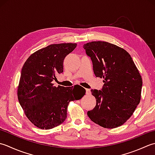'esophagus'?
<instances>
[{
    "label": "esophagus",
    "instance_id": "34e87169",
    "mask_svg": "<svg viewBox=\"0 0 155 155\" xmlns=\"http://www.w3.org/2000/svg\"><path fill=\"white\" fill-rule=\"evenodd\" d=\"M86 94L87 95V94H91V91H90V89H86Z\"/></svg>",
    "mask_w": 155,
    "mask_h": 155
}]
</instances>
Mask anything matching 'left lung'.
<instances>
[{
    "mask_svg": "<svg viewBox=\"0 0 155 155\" xmlns=\"http://www.w3.org/2000/svg\"><path fill=\"white\" fill-rule=\"evenodd\" d=\"M96 77L103 78L102 90H91L96 105L87 112L96 124L114 128L130 118L139 104L143 80L130 55L122 47L106 41L84 44Z\"/></svg>",
    "mask_w": 155,
    "mask_h": 155,
    "instance_id": "obj_1",
    "label": "left lung"
}]
</instances>
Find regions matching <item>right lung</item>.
<instances>
[{"label":"right lung","instance_id":"right-lung-1","mask_svg":"<svg viewBox=\"0 0 155 155\" xmlns=\"http://www.w3.org/2000/svg\"><path fill=\"white\" fill-rule=\"evenodd\" d=\"M76 46L70 43L51 44L33 53L25 62L18 100L25 116L37 128L47 130L61 124L67 118L69 103L85 95L86 90L80 86L55 87L53 84L57 75L64 71L65 56Z\"/></svg>","mask_w":155,"mask_h":155}]
</instances>
